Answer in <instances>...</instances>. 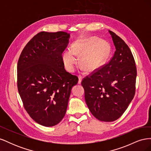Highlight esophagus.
<instances>
[{"mask_svg":"<svg viewBox=\"0 0 151 151\" xmlns=\"http://www.w3.org/2000/svg\"><path fill=\"white\" fill-rule=\"evenodd\" d=\"M79 81H78V83L79 84H81V81H82V79H83V76H79Z\"/></svg>","mask_w":151,"mask_h":151,"instance_id":"1","label":"esophagus"}]
</instances>
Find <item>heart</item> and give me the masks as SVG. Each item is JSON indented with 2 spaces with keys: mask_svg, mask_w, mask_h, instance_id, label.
<instances>
[{
  "mask_svg": "<svg viewBox=\"0 0 151 151\" xmlns=\"http://www.w3.org/2000/svg\"><path fill=\"white\" fill-rule=\"evenodd\" d=\"M108 44L104 40L96 37L77 40L72 45L70 51L62 53V61L66 69L73 72L77 60L81 56L82 66L88 70H93L99 67L106 57Z\"/></svg>",
  "mask_w": 151,
  "mask_h": 151,
  "instance_id": "b5f03b06",
  "label": "heart"
}]
</instances>
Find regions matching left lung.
Masks as SVG:
<instances>
[{
    "instance_id": "obj_1",
    "label": "left lung",
    "mask_w": 151,
    "mask_h": 151,
    "mask_svg": "<svg viewBox=\"0 0 151 151\" xmlns=\"http://www.w3.org/2000/svg\"><path fill=\"white\" fill-rule=\"evenodd\" d=\"M116 50L109 62L86 76L81 84L86 103L98 120L113 122L125 112L135 93L137 68L128 45L111 31Z\"/></svg>"
}]
</instances>
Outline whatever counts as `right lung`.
<instances>
[{
  "instance_id": "1",
  "label": "right lung",
  "mask_w": 151,
  "mask_h": 151,
  "mask_svg": "<svg viewBox=\"0 0 151 151\" xmlns=\"http://www.w3.org/2000/svg\"><path fill=\"white\" fill-rule=\"evenodd\" d=\"M70 35H36L22 50L17 62V84L26 111L38 124L56 125L64 117L71 89L78 78L64 68L62 54Z\"/></svg>"
}]
</instances>
